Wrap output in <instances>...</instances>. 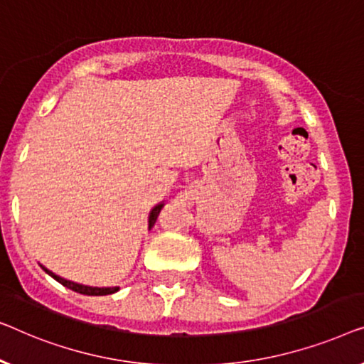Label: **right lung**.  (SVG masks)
I'll return each instance as SVG.
<instances>
[{
  "mask_svg": "<svg viewBox=\"0 0 364 364\" xmlns=\"http://www.w3.org/2000/svg\"><path fill=\"white\" fill-rule=\"evenodd\" d=\"M163 208V203L156 204L155 208L151 209L150 216H148V228L151 229L153 224H155L158 214H160ZM41 267L44 269L46 274H49L50 277L58 280L59 284H63L64 287H68V289L77 291V294H82V295H110V294H115L117 290H119V287H89V285H82V284H75V282H70V280H65L63 277H59V275H55L54 272H50V270H48L44 267V265H41Z\"/></svg>",
  "mask_w": 364,
  "mask_h": 364,
  "instance_id": "1",
  "label": "right lung"
}]
</instances>
